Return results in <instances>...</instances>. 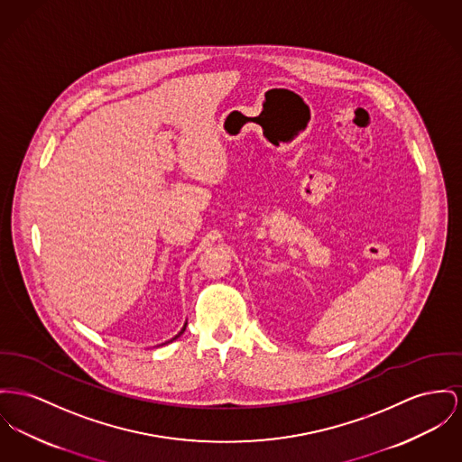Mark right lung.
Returning <instances> with one entry per match:
<instances>
[{
    "label": "right lung",
    "mask_w": 462,
    "mask_h": 462,
    "mask_svg": "<svg viewBox=\"0 0 462 462\" xmlns=\"http://www.w3.org/2000/svg\"><path fill=\"white\" fill-rule=\"evenodd\" d=\"M185 326H187V322H185L184 328H182V331H180V333H179V335H177V337H175V338L170 339V341H173V339L179 338V337H180V335H184ZM170 341H166V343H170ZM166 343H162V345H166Z\"/></svg>",
    "instance_id": "add662e5"
}]
</instances>
